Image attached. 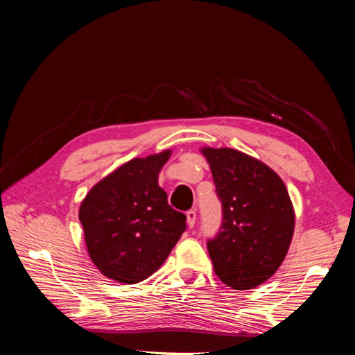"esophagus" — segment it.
<instances>
[{"label": "esophagus", "mask_w": 355, "mask_h": 355, "mask_svg": "<svg viewBox=\"0 0 355 355\" xmlns=\"http://www.w3.org/2000/svg\"><path fill=\"white\" fill-rule=\"evenodd\" d=\"M196 220H197V213L196 210H188L187 211V223L189 228H194L196 227Z\"/></svg>", "instance_id": "esophagus-1"}]
</instances>
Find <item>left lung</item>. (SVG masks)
<instances>
[{
    "label": "left lung",
    "instance_id": "1",
    "mask_svg": "<svg viewBox=\"0 0 355 355\" xmlns=\"http://www.w3.org/2000/svg\"><path fill=\"white\" fill-rule=\"evenodd\" d=\"M223 219L207 250L214 274L235 290L265 283L283 263L295 231V210L272 168L231 148H202Z\"/></svg>",
    "mask_w": 355,
    "mask_h": 355
}]
</instances>
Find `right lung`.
Instances as JSON below:
<instances>
[{
	"label": "right lung",
	"mask_w": 355,
	"mask_h": 355,
	"mask_svg": "<svg viewBox=\"0 0 355 355\" xmlns=\"http://www.w3.org/2000/svg\"><path fill=\"white\" fill-rule=\"evenodd\" d=\"M171 151L133 158L98 182L78 218L96 268L118 283L146 280L164 263L187 230V216L167 202L158 185Z\"/></svg>",
	"instance_id": "right-lung-1"
}]
</instances>
